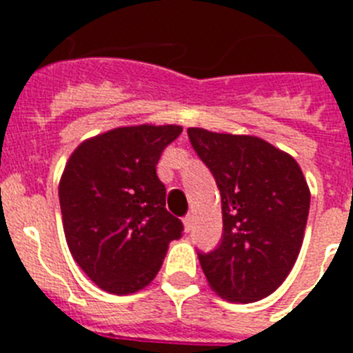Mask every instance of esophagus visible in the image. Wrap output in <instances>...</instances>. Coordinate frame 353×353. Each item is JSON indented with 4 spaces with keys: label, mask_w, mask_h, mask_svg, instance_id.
Returning a JSON list of instances; mask_svg holds the SVG:
<instances>
[{
    "label": "esophagus",
    "mask_w": 353,
    "mask_h": 353,
    "mask_svg": "<svg viewBox=\"0 0 353 353\" xmlns=\"http://www.w3.org/2000/svg\"><path fill=\"white\" fill-rule=\"evenodd\" d=\"M183 226H185V232L187 233L192 232V215L191 214L183 217Z\"/></svg>",
    "instance_id": "obj_1"
}]
</instances>
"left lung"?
<instances>
[{
    "instance_id": "1",
    "label": "left lung",
    "mask_w": 353,
    "mask_h": 353,
    "mask_svg": "<svg viewBox=\"0 0 353 353\" xmlns=\"http://www.w3.org/2000/svg\"><path fill=\"white\" fill-rule=\"evenodd\" d=\"M214 174L223 205V236L198 251L212 290L232 302H256L285 281L301 251L310 187L292 155L254 136L187 129Z\"/></svg>"
}]
</instances>
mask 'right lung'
<instances>
[{
	"label": "right lung",
	"mask_w": 353,
	"mask_h": 353,
	"mask_svg": "<svg viewBox=\"0 0 353 353\" xmlns=\"http://www.w3.org/2000/svg\"><path fill=\"white\" fill-rule=\"evenodd\" d=\"M179 125L120 127L81 143L60 180V207L68 249L104 292L145 288L161 269L168 244L183 224L166 210L159 180L162 150Z\"/></svg>",
	"instance_id": "obj_1"
}]
</instances>
